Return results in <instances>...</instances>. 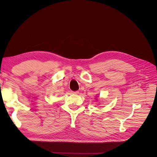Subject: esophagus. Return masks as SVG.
Segmentation results:
<instances>
[{
    "mask_svg": "<svg viewBox=\"0 0 157 157\" xmlns=\"http://www.w3.org/2000/svg\"><path fill=\"white\" fill-rule=\"evenodd\" d=\"M72 93L73 94H79V91H72Z\"/></svg>",
    "mask_w": 157,
    "mask_h": 157,
    "instance_id": "obj_1",
    "label": "esophagus"
}]
</instances>
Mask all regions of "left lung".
<instances>
[{
	"label": "left lung",
	"mask_w": 157,
	"mask_h": 157,
	"mask_svg": "<svg viewBox=\"0 0 157 157\" xmlns=\"http://www.w3.org/2000/svg\"><path fill=\"white\" fill-rule=\"evenodd\" d=\"M95 99L98 101V96H96V98H95Z\"/></svg>",
	"instance_id": "1"
}]
</instances>
